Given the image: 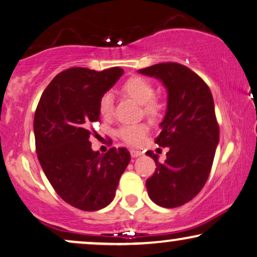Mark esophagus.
<instances>
[{"instance_id": "34e87169", "label": "esophagus", "mask_w": 257, "mask_h": 257, "mask_svg": "<svg viewBox=\"0 0 257 257\" xmlns=\"http://www.w3.org/2000/svg\"><path fill=\"white\" fill-rule=\"evenodd\" d=\"M131 155H132V157H139L140 155H141V152H139V150H135V149H132L131 150Z\"/></svg>"}]
</instances>
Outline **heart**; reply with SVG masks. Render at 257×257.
<instances>
[{"label":"heart","instance_id":"heart-1","mask_svg":"<svg viewBox=\"0 0 257 257\" xmlns=\"http://www.w3.org/2000/svg\"><path fill=\"white\" fill-rule=\"evenodd\" d=\"M122 91L133 100L142 104L143 111L155 117L160 111V103L155 98V88L148 80L141 76H132L122 84ZM114 110V100L110 93H104L98 101V112L103 118H109ZM146 124H123L117 129V136L128 145H136L147 134Z\"/></svg>","mask_w":257,"mask_h":257}]
</instances>
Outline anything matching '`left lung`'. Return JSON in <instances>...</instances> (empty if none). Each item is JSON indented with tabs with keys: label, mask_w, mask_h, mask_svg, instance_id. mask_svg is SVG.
Instances as JSON below:
<instances>
[{
	"label": "left lung",
	"mask_w": 257,
	"mask_h": 257,
	"mask_svg": "<svg viewBox=\"0 0 257 257\" xmlns=\"http://www.w3.org/2000/svg\"><path fill=\"white\" fill-rule=\"evenodd\" d=\"M155 76L168 90V105L155 142L168 147L167 160L156 163L147 180L149 197L161 207L176 208L189 202L206 184L220 140L213 95L206 82L183 64L164 62L139 70Z\"/></svg>",
	"instance_id": "obj_1"
}]
</instances>
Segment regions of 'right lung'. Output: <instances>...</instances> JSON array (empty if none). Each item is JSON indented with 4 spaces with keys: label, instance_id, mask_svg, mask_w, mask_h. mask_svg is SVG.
Returning <instances> with one entry per match:
<instances>
[{
    "label": "right lung",
    "instance_id": "add662e5",
    "mask_svg": "<svg viewBox=\"0 0 257 257\" xmlns=\"http://www.w3.org/2000/svg\"><path fill=\"white\" fill-rule=\"evenodd\" d=\"M123 74L114 67L96 71L74 67L61 71L44 89L34 116L37 159L57 195L77 209L95 211L114 200L131 162L126 148L104 155L89 141L100 121L98 101Z\"/></svg>",
    "mask_w": 257,
    "mask_h": 257
}]
</instances>
